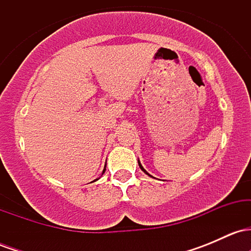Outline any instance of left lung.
Returning a JSON list of instances; mask_svg holds the SVG:
<instances>
[{
  "instance_id": "8db88e82",
  "label": "left lung",
  "mask_w": 251,
  "mask_h": 251,
  "mask_svg": "<svg viewBox=\"0 0 251 251\" xmlns=\"http://www.w3.org/2000/svg\"><path fill=\"white\" fill-rule=\"evenodd\" d=\"M138 164H139V168H140V169H142V171H144V172H145V174H146V175H149V174H148V172H146V170H145V169H144V168H143V166H142V164H140L139 162H138ZM149 176H150V177H152V176H151V175H149Z\"/></svg>"
}]
</instances>
